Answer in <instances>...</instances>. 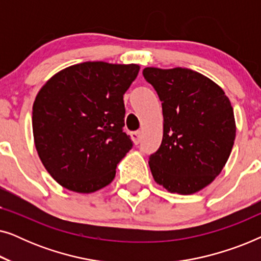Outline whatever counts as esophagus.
<instances>
[{
  "label": "esophagus",
  "instance_id": "34e87169",
  "mask_svg": "<svg viewBox=\"0 0 261 261\" xmlns=\"http://www.w3.org/2000/svg\"><path fill=\"white\" fill-rule=\"evenodd\" d=\"M132 139H133L134 144L138 145L139 142H140V139H141L140 132H134V133H132Z\"/></svg>",
  "mask_w": 261,
  "mask_h": 261
}]
</instances>
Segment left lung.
<instances>
[{
	"mask_svg": "<svg viewBox=\"0 0 261 261\" xmlns=\"http://www.w3.org/2000/svg\"><path fill=\"white\" fill-rule=\"evenodd\" d=\"M142 73L163 102V141L149 156L152 176L171 194H196L219 176L233 148L237 124L229 98L194 70L146 67Z\"/></svg>",
	"mask_w": 261,
	"mask_h": 261,
	"instance_id": "left-lung-1",
	"label": "left lung"
}]
</instances>
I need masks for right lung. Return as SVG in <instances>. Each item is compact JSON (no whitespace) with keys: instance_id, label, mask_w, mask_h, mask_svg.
<instances>
[{"instance_id":"add662e5","label":"right lung","mask_w":261,"mask_h":261,"mask_svg":"<svg viewBox=\"0 0 261 261\" xmlns=\"http://www.w3.org/2000/svg\"><path fill=\"white\" fill-rule=\"evenodd\" d=\"M138 64L85 62L60 70L33 103L34 145L42 165L59 185L91 194L115 178L133 147L122 130L123 95Z\"/></svg>"}]
</instances>
